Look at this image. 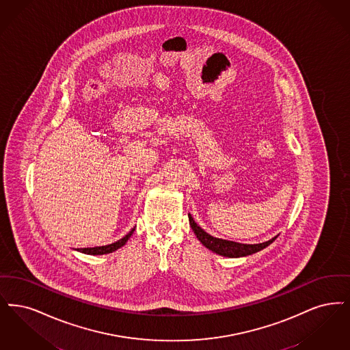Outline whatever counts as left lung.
Returning <instances> with one entry per match:
<instances>
[{
    "label": "left lung",
    "instance_id": "1",
    "mask_svg": "<svg viewBox=\"0 0 350 350\" xmlns=\"http://www.w3.org/2000/svg\"><path fill=\"white\" fill-rule=\"evenodd\" d=\"M188 218H189L191 228L193 230L195 235L198 237V241L202 243V245H205L208 250L213 251L214 254L221 255V256H226V258H243V256L256 254L258 251L264 250L265 247H268L269 244L273 243L274 239L277 238V237H274V238L269 239L268 242H264V243H238V242H232V241H226V239L212 237L204 228L198 226L191 214H188Z\"/></svg>",
    "mask_w": 350,
    "mask_h": 350
}]
</instances>
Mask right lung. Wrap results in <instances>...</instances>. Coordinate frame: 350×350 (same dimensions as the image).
Here are the masks:
<instances>
[{"mask_svg": "<svg viewBox=\"0 0 350 350\" xmlns=\"http://www.w3.org/2000/svg\"><path fill=\"white\" fill-rule=\"evenodd\" d=\"M133 231H135V228H132L124 238H122L118 242H115V243L107 244V245H102V247H92V248H77V251H79L82 254H88V255H106V254H111V252L119 250L120 247L126 243L128 239L131 238V235L133 234Z\"/></svg>", "mask_w": 350, "mask_h": 350, "instance_id": "add662e5", "label": "right lung"}]
</instances>
